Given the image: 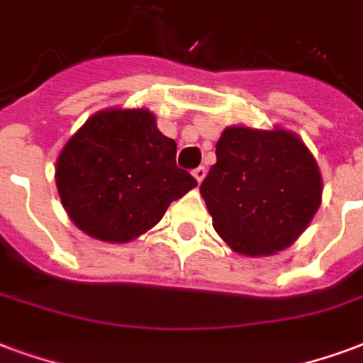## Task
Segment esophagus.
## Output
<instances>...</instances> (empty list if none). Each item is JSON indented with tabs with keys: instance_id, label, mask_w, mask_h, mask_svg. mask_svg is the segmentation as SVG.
I'll use <instances>...</instances> for the list:
<instances>
[{
	"instance_id": "1",
	"label": "esophagus",
	"mask_w": 363,
	"mask_h": 363,
	"mask_svg": "<svg viewBox=\"0 0 363 363\" xmlns=\"http://www.w3.org/2000/svg\"><path fill=\"white\" fill-rule=\"evenodd\" d=\"M204 176H206V168H204V166H199V168H195V170H193V178L197 179L199 184L203 182Z\"/></svg>"
}]
</instances>
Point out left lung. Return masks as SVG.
Segmentation results:
<instances>
[{
	"instance_id": "obj_1",
	"label": "left lung",
	"mask_w": 363,
	"mask_h": 363,
	"mask_svg": "<svg viewBox=\"0 0 363 363\" xmlns=\"http://www.w3.org/2000/svg\"><path fill=\"white\" fill-rule=\"evenodd\" d=\"M321 174L293 132L225 128L216 164L201 184L212 225L231 250L268 256L287 249L321 204Z\"/></svg>"
}]
</instances>
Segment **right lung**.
Listing matches in <instances>:
<instances>
[{"label": "right lung", "mask_w": 363, "mask_h": 363, "mask_svg": "<svg viewBox=\"0 0 363 363\" xmlns=\"http://www.w3.org/2000/svg\"><path fill=\"white\" fill-rule=\"evenodd\" d=\"M176 141L160 133L147 108H107L89 116L57 159L65 211L94 239L132 241L197 185L176 166Z\"/></svg>", "instance_id": "add662e5"}]
</instances>
